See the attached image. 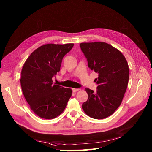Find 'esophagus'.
I'll list each match as a JSON object with an SVG mask.
<instances>
[{
	"label": "esophagus",
	"instance_id": "1",
	"mask_svg": "<svg viewBox=\"0 0 152 152\" xmlns=\"http://www.w3.org/2000/svg\"><path fill=\"white\" fill-rule=\"evenodd\" d=\"M79 90H80V89H78V88H73V89H72V91L74 92V93H76V91H79Z\"/></svg>",
	"mask_w": 152,
	"mask_h": 152
}]
</instances>
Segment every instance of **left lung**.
Segmentation results:
<instances>
[{
    "label": "left lung",
    "mask_w": 152,
    "mask_h": 152,
    "mask_svg": "<svg viewBox=\"0 0 152 152\" xmlns=\"http://www.w3.org/2000/svg\"><path fill=\"white\" fill-rule=\"evenodd\" d=\"M80 46L89 68L99 74L95 80L96 91L85 88L88 99L82 109L91 118L105 119L114 113L123 99L129 77L128 64L119 50L107 43H81Z\"/></svg>",
    "instance_id": "left-lung-1"
}]
</instances>
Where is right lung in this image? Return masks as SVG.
<instances>
[{"instance_id": "1", "label": "right lung", "mask_w": 152, "mask_h": 152, "mask_svg": "<svg viewBox=\"0 0 152 152\" xmlns=\"http://www.w3.org/2000/svg\"><path fill=\"white\" fill-rule=\"evenodd\" d=\"M73 46V43L43 45L24 64L20 80L23 95L33 112L41 118H56L71 98L72 90L54 85L52 77L60 71L63 57Z\"/></svg>"}]
</instances>
